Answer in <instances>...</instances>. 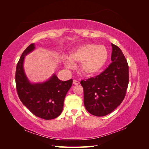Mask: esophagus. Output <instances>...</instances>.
<instances>
[{
	"label": "esophagus",
	"instance_id": "34e87169",
	"mask_svg": "<svg viewBox=\"0 0 149 149\" xmlns=\"http://www.w3.org/2000/svg\"><path fill=\"white\" fill-rule=\"evenodd\" d=\"M73 84H74V85H77V84H79L80 83L78 81H77V80L73 79Z\"/></svg>",
	"mask_w": 149,
	"mask_h": 149
}]
</instances>
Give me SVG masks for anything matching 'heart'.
<instances>
[{
  "label": "heart",
  "instance_id": "1",
  "mask_svg": "<svg viewBox=\"0 0 149 149\" xmlns=\"http://www.w3.org/2000/svg\"><path fill=\"white\" fill-rule=\"evenodd\" d=\"M108 58L109 52L105 46L86 43L74 48L68 60L65 61V65L67 68H71L73 64L81 62V72L86 76H93L104 66Z\"/></svg>",
  "mask_w": 149,
  "mask_h": 149
}]
</instances>
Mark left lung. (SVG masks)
<instances>
[{
	"instance_id": "8db88e82",
	"label": "left lung",
	"mask_w": 149,
	"mask_h": 149,
	"mask_svg": "<svg viewBox=\"0 0 149 149\" xmlns=\"http://www.w3.org/2000/svg\"><path fill=\"white\" fill-rule=\"evenodd\" d=\"M112 63L100 75L81 81L84 104L90 114L104 116L123 102L129 84V66L121 49L111 43Z\"/></svg>"
}]
</instances>
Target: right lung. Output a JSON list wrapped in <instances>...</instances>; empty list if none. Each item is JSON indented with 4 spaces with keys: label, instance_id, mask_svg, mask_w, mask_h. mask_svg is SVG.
<instances>
[{
    "label": "right lung",
    "instance_id": "obj_1",
    "mask_svg": "<svg viewBox=\"0 0 149 149\" xmlns=\"http://www.w3.org/2000/svg\"><path fill=\"white\" fill-rule=\"evenodd\" d=\"M35 49V43L26 48L22 54L16 68L15 83L17 93L22 102L32 113L45 120L59 116L63 108L66 93L71 87L73 79L63 81L56 73L43 82H31L24 68L25 56Z\"/></svg>",
    "mask_w": 149,
    "mask_h": 149
}]
</instances>
